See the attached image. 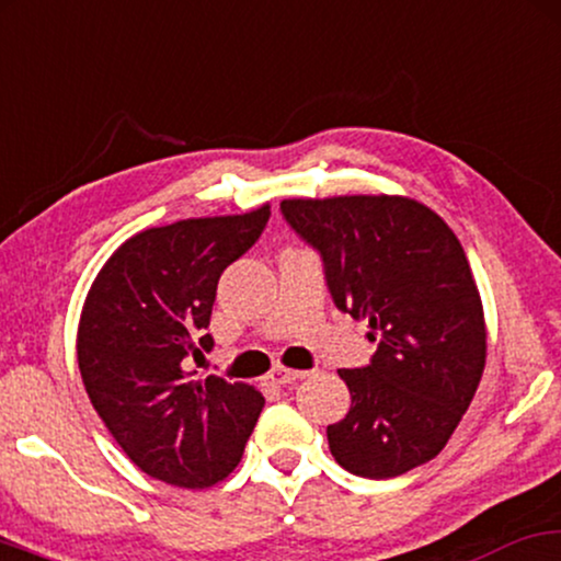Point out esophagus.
I'll use <instances>...</instances> for the list:
<instances>
[{
  "label": "esophagus",
  "instance_id": "34e87169",
  "mask_svg": "<svg viewBox=\"0 0 561 561\" xmlns=\"http://www.w3.org/2000/svg\"><path fill=\"white\" fill-rule=\"evenodd\" d=\"M307 376V370H294V368H283V366H275L271 370V376H267V381L273 383V387H288V383L298 381V378Z\"/></svg>",
  "mask_w": 561,
  "mask_h": 561
}]
</instances>
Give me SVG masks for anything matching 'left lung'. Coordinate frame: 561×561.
I'll use <instances>...</instances> for the list:
<instances>
[{"mask_svg":"<svg viewBox=\"0 0 561 561\" xmlns=\"http://www.w3.org/2000/svg\"><path fill=\"white\" fill-rule=\"evenodd\" d=\"M314 247L334 307L366 319L376 353L340 368L351 412L327 427L351 474L391 479L431 461L469 410L486 358V330L469 260L448 224L402 195L280 203Z\"/></svg>","mask_w":561,"mask_h":561,"instance_id":"8db88e82","label":"left lung"}]
</instances>
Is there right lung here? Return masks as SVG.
<instances>
[{
	"mask_svg": "<svg viewBox=\"0 0 561 561\" xmlns=\"http://www.w3.org/2000/svg\"><path fill=\"white\" fill-rule=\"evenodd\" d=\"M271 206L138 231L87 294L77 360L94 410L144 474L203 490L242 458L265 399L250 383L193 378L214 347L221 273L263 234Z\"/></svg>",
	"mask_w": 561,
	"mask_h": 561,
	"instance_id": "obj_1",
	"label": "right lung"
}]
</instances>
